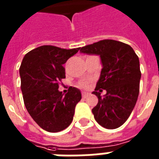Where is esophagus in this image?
Instances as JSON below:
<instances>
[{"mask_svg":"<svg viewBox=\"0 0 159 159\" xmlns=\"http://www.w3.org/2000/svg\"><path fill=\"white\" fill-rule=\"evenodd\" d=\"M88 95H89V93H87V92H82V96L83 98H86L87 97H88Z\"/></svg>","mask_w":159,"mask_h":159,"instance_id":"34e87169","label":"esophagus"}]
</instances>
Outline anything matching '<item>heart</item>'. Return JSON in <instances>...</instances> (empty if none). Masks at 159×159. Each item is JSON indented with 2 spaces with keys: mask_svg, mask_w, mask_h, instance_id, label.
I'll use <instances>...</instances> for the list:
<instances>
[{
  "mask_svg": "<svg viewBox=\"0 0 159 159\" xmlns=\"http://www.w3.org/2000/svg\"><path fill=\"white\" fill-rule=\"evenodd\" d=\"M79 87H87V82H81V83H79Z\"/></svg>",
  "mask_w": 159,
  "mask_h": 159,
  "instance_id": "b5f03b06",
  "label": "heart"
}]
</instances>
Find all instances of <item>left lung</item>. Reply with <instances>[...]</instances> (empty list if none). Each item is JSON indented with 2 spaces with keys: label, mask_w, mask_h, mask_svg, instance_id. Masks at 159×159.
Masks as SVG:
<instances>
[{
  "label": "left lung",
  "mask_w": 159,
  "mask_h": 159,
  "mask_svg": "<svg viewBox=\"0 0 159 159\" xmlns=\"http://www.w3.org/2000/svg\"><path fill=\"white\" fill-rule=\"evenodd\" d=\"M80 52L99 55L102 60L101 76L92 92L98 98L92 109L95 120L106 129L118 128L129 117L138 99L141 78L139 57L129 44L113 39L84 46ZM103 89L107 94L102 97L99 92Z\"/></svg>",
  "instance_id": "obj_1"
}]
</instances>
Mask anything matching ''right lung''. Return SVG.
<instances>
[{"mask_svg": "<svg viewBox=\"0 0 159 159\" xmlns=\"http://www.w3.org/2000/svg\"><path fill=\"white\" fill-rule=\"evenodd\" d=\"M79 49L43 45L30 51L22 60L20 76L24 103L34 120L48 132L67 128L82 99L76 87H70L65 95L58 91L59 82L66 77L62 64Z\"/></svg>", "mask_w": 159, "mask_h": 159, "instance_id": "obj_1", "label": "right lung"}]
</instances>
